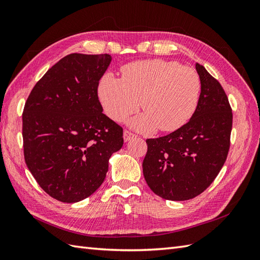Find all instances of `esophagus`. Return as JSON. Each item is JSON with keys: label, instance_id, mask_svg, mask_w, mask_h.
<instances>
[{"label": "esophagus", "instance_id": "34e87169", "mask_svg": "<svg viewBox=\"0 0 260 260\" xmlns=\"http://www.w3.org/2000/svg\"><path fill=\"white\" fill-rule=\"evenodd\" d=\"M136 137L137 136L135 135V133H132V132L128 131V130H124L123 131V140H124V142H128V141H130L131 139L136 138Z\"/></svg>", "mask_w": 260, "mask_h": 260}]
</instances>
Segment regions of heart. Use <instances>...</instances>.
<instances>
[{
	"instance_id": "obj_1",
	"label": "heart",
	"mask_w": 260,
	"mask_h": 260,
	"mask_svg": "<svg viewBox=\"0 0 260 260\" xmlns=\"http://www.w3.org/2000/svg\"><path fill=\"white\" fill-rule=\"evenodd\" d=\"M122 77L106 74L99 84V98L106 115L122 121L141 106L145 114L130 121L142 132L180 129L191 119L199 104L201 79L194 69L177 61L148 59L121 68Z\"/></svg>"
}]
</instances>
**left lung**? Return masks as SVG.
Listing matches in <instances>:
<instances>
[{
	"label": "left lung",
	"mask_w": 260,
	"mask_h": 260,
	"mask_svg": "<svg viewBox=\"0 0 260 260\" xmlns=\"http://www.w3.org/2000/svg\"><path fill=\"white\" fill-rule=\"evenodd\" d=\"M201 79L198 107L183 127L147 139L143 175L149 188L169 201H186L203 193L226 159L232 109L221 84L196 64Z\"/></svg>",
	"instance_id": "left-lung-1"
}]
</instances>
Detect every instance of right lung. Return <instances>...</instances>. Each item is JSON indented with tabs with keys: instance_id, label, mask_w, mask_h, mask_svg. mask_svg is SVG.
<instances>
[{
	"instance_id": "add662e5",
	"label": "right lung",
	"mask_w": 260,
	"mask_h": 260,
	"mask_svg": "<svg viewBox=\"0 0 260 260\" xmlns=\"http://www.w3.org/2000/svg\"><path fill=\"white\" fill-rule=\"evenodd\" d=\"M109 54L74 53L52 66L22 113L25 161L53 199L77 203L104 182L108 160L123 144L122 128L103 113L98 88Z\"/></svg>"
}]
</instances>
